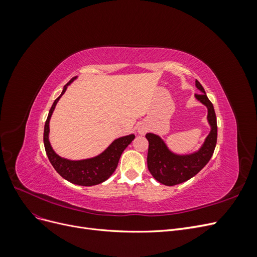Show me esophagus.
<instances>
[{
    "label": "esophagus",
    "mask_w": 257,
    "mask_h": 257,
    "mask_svg": "<svg viewBox=\"0 0 257 257\" xmlns=\"http://www.w3.org/2000/svg\"><path fill=\"white\" fill-rule=\"evenodd\" d=\"M141 132H143V131H141Z\"/></svg>",
    "instance_id": "esophagus-1"
}]
</instances>
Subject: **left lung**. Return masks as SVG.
I'll list each match as a JSON object with an SVG mask.
<instances>
[{
    "label": "left lung",
    "instance_id": "8db88e82",
    "mask_svg": "<svg viewBox=\"0 0 257 257\" xmlns=\"http://www.w3.org/2000/svg\"><path fill=\"white\" fill-rule=\"evenodd\" d=\"M196 87L201 93L196 94V98L205 104L208 108V121L211 125V132L206 138L201 149L190 155H176L170 152L162 139L151 133H148L146 138L149 142L147 164L148 169L155 180L165 185H176L189 180L198 174L211 159L215 149L217 138V125L214 108L207 97L203 85L196 80Z\"/></svg>",
    "mask_w": 257,
    "mask_h": 257
}]
</instances>
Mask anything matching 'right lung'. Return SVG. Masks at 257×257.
Listing matches in <instances>:
<instances>
[{"label": "right lung", "instance_id": "obj_1", "mask_svg": "<svg viewBox=\"0 0 257 257\" xmlns=\"http://www.w3.org/2000/svg\"><path fill=\"white\" fill-rule=\"evenodd\" d=\"M76 77L69 80L63 88L61 95L54 100L49 113L48 118L46 120L44 127V145L45 150L47 153V157L51 163L53 168L57 170V173L63 177L65 180L72 182L74 184L91 186L96 185L104 182L109 178L115 170L122 152L125 150V148L134 141L135 135H128L114 141L107 149L99 154L98 157L82 160V161H69L60 158L59 155L53 151L50 146L48 135H49V120L53 112L54 107H56L60 97L64 94L67 85L71 83Z\"/></svg>", "mask_w": 257, "mask_h": 257}]
</instances>
